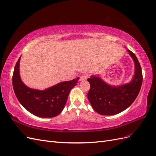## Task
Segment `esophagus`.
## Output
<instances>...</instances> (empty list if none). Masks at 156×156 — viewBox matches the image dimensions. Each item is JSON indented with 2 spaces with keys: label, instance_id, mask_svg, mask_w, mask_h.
Wrapping results in <instances>:
<instances>
[{
  "label": "esophagus",
  "instance_id": "esophagus-1",
  "mask_svg": "<svg viewBox=\"0 0 156 156\" xmlns=\"http://www.w3.org/2000/svg\"><path fill=\"white\" fill-rule=\"evenodd\" d=\"M87 78V75H83L79 78V81H85Z\"/></svg>",
  "mask_w": 156,
  "mask_h": 156
}]
</instances>
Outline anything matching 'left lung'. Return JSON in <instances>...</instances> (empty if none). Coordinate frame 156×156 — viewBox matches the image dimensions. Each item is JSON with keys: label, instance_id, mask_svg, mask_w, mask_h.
<instances>
[{"label": "left lung", "instance_id": "8db88e82", "mask_svg": "<svg viewBox=\"0 0 156 156\" xmlns=\"http://www.w3.org/2000/svg\"><path fill=\"white\" fill-rule=\"evenodd\" d=\"M127 51L135 64L134 75L130 82L112 86L94 75L87 79L90 84L88 99L94 110L101 115H115L124 111L133 103L140 92L143 83L142 69L135 54L129 49Z\"/></svg>", "mask_w": 156, "mask_h": 156}]
</instances>
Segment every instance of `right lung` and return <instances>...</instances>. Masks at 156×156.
Returning a JSON list of instances; mask_svg holds the SVG:
<instances>
[{
	"label": "right lung",
	"mask_w": 156,
	"mask_h": 156,
	"mask_svg": "<svg viewBox=\"0 0 156 156\" xmlns=\"http://www.w3.org/2000/svg\"><path fill=\"white\" fill-rule=\"evenodd\" d=\"M21 56L14 68L12 84L19 101L32 115L41 118H52L58 115L66 103L69 92L79 77L61 82L44 90L28 87L23 83L20 74Z\"/></svg>",
	"instance_id": "obj_1"
}]
</instances>
